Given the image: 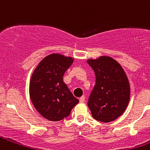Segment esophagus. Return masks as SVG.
<instances>
[{
    "label": "esophagus",
    "instance_id": "1",
    "mask_svg": "<svg viewBox=\"0 0 150 150\" xmlns=\"http://www.w3.org/2000/svg\"><path fill=\"white\" fill-rule=\"evenodd\" d=\"M85 99H86L85 96L81 97V98H79V102H80V103H83V102H85Z\"/></svg>",
    "mask_w": 150,
    "mask_h": 150
}]
</instances>
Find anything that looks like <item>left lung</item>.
Returning a JSON list of instances; mask_svg holds the SVG:
<instances>
[{"label": "left lung", "instance_id": "1", "mask_svg": "<svg viewBox=\"0 0 150 150\" xmlns=\"http://www.w3.org/2000/svg\"><path fill=\"white\" fill-rule=\"evenodd\" d=\"M95 74V85L88 98V106L94 119L110 122L120 117L130 98V86L122 66L109 56L88 59Z\"/></svg>", "mask_w": 150, "mask_h": 150}]
</instances>
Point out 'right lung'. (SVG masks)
<instances>
[{
	"instance_id": "obj_1",
	"label": "right lung",
	"mask_w": 150,
	"mask_h": 150,
	"mask_svg": "<svg viewBox=\"0 0 150 150\" xmlns=\"http://www.w3.org/2000/svg\"><path fill=\"white\" fill-rule=\"evenodd\" d=\"M73 62L71 57L51 54L40 62L30 78V100L40 114L50 121L67 117L79 102L63 81Z\"/></svg>"
}]
</instances>
